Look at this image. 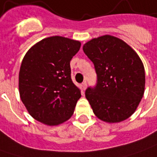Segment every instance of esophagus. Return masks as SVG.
I'll return each instance as SVG.
<instances>
[{"mask_svg":"<svg viewBox=\"0 0 157 157\" xmlns=\"http://www.w3.org/2000/svg\"><path fill=\"white\" fill-rule=\"evenodd\" d=\"M81 86H82V89H83V91H85V90H86V81L83 82V83H82Z\"/></svg>","mask_w":157,"mask_h":157,"instance_id":"esophagus-1","label":"esophagus"}]
</instances>
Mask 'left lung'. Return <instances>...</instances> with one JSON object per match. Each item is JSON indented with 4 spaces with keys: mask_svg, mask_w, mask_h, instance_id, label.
Wrapping results in <instances>:
<instances>
[{
    "mask_svg": "<svg viewBox=\"0 0 157 157\" xmlns=\"http://www.w3.org/2000/svg\"><path fill=\"white\" fill-rule=\"evenodd\" d=\"M83 51L97 73L96 86L86 90L94 114L109 123L130 117L145 88L144 66L137 53L124 41L109 35L90 40Z\"/></svg>",
    "mask_w": 157,
    "mask_h": 157,
    "instance_id": "obj_1",
    "label": "left lung"
}]
</instances>
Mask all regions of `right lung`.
Segmentation results:
<instances>
[{
  "instance_id": "add662e5",
  "label": "right lung",
  "mask_w": 157,
  "mask_h": 157,
  "mask_svg": "<svg viewBox=\"0 0 157 157\" xmlns=\"http://www.w3.org/2000/svg\"><path fill=\"white\" fill-rule=\"evenodd\" d=\"M80 46L78 41L55 36L41 40L23 57L19 93L36 121L56 126L73 114L81 94L71 80L70 62Z\"/></svg>"
}]
</instances>
